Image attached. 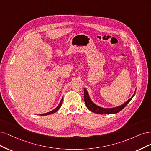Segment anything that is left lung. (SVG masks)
I'll list each match as a JSON object with an SVG mask.
<instances>
[{
	"instance_id": "8db88e82",
	"label": "left lung",
	"mask_w": 151,
	"mask_h": 151,
	"mask_svg": "<svg viewBox=\"0 0 151 151\" xmlns=\"http://www.w3.org/2000/svg\"><path fill=\"white\" fill-rule=\"evenodd\" d=\"M135 91L134 93V95H132V96L131 97L130 99H129L127 101H125V103L122 105L118 106H115V107H114V108L105 109L103 107H100V106L95 104L90 99L88 91H87V90L85 88H84V100H85L86 107L88 108L90 111L98 114H116L119 112L120 111L122 110L125 106L129 103L130 101L132 100L133 96L135 95Z\"/></svg>"
}]
</instances>
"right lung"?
Instances as JSON below:
<instances>
[{
	"label": "right lung",
	"mask_w": 151,
	"mask_h": 151,
	"mask_svg": "<svg viewBox=\"0 0 151 151\" xmlns=\"http://www.w3.org/2000/svg\"><path fill=\"white\" fill-rule=\"evenodd\" d=\"M62 101H63V98H62V99H61V101H60V104L58 105V106H57V107H56L55 109L52 110V111H50V112H47V113H46V114H40V115H42V116H45V115H50V114H53V113H55V112H56V111H57L58 110H59V109L61 107V104H62Z\"/></svg>",
	"instance_id": "1"
}]
</instances>
